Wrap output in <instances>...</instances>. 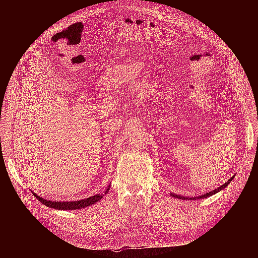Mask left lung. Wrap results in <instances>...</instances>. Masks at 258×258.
Segmentation results:
<instances>
[{"label": "left lung", "instance_id": "left-lung-1", "mask_svg": "<svg viewBox=\"0 0 258 258\" xmlns=\"http://www.w3.org/2000/svg\"><path fill=\"white\" fill-rule=\"evenodd\" d=\"M233 178L234 177H232V178H230L225 184H223L222 186H220L219 188H216V189H214V190H212V191H210V192H206L205 195H203V196H200V197H196V198H185V197H181V196H179V195H173V194H170V196L171 197H174V198H178V199H183V200H185V199H187V200H197V199H203V198H208V197H211V196H213V195H215L216 192H219V191H221V190H223V189H225L229 184H230V182H231L232 180H233Z\"/></svg>", "mask_w": 258, "mask_h": 258}]
</instances>
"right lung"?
Instances as JSON below:
<instances>
[{
	"mask_svg": "<svg viewBox=\"0 0 258 258\" xmlns=\"http://www.w3.org/2000/svg\"><path fill=\"white\" fill-rule=\"evenodd\" d=\"M110 190V186L106 188V190L103 195H95L93 197L87 198L85 200H80V201H74V202H56V201H47L40 198L39 196H37L36 194H34L32 191V194L35 196V198L40 202L43 203V204L47 207L50 208H54V209H57V210H76V209H83L86 207H89L95 203L98 202L99 200H101L106 194L107 191Z\"/></svg>",
	"mask_w": 258,
	"mask_h": 258,
	"instance_id": "right-lung-1",
	"label": "right lung"
}]
</instances>
